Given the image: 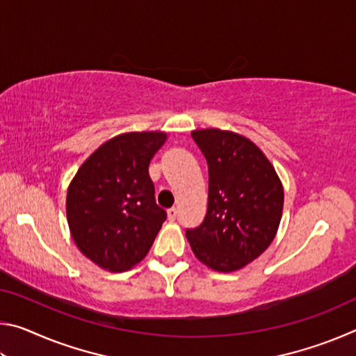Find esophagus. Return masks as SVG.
I'll return each mask as SVG.
<instances>
[{
  "mask_svg": "<svg viewBox=\"0 0 356 356\" xmlns=\"http://www.w3.org/2000/svg\"><path fill=\"white\" fill-rule=\"evenodd\" d=\"M177 218V209H170V210H168V220H170V221H174V220H176Z\"/></svg>",
  "mask_w": 356,
  "mask_h": 356,
  "instance_id": "esophagus-1",
  "label": "esophagus"
}]
</instances>
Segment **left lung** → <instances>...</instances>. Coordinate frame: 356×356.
I'll return each instance as SVG.
<instances>
[{
	"mask_svg": "<svg viewBox=\"0 0 356 356\" xmlns=\"http://www.w3.org/2000/svg\"><path fill=\"white\" fill-rule=\"evenodd\" d=\"M191 136L209 166L202 225L186 229L191 251L209 268L231 273L268 248L278 232L284 188L254 143L231 130L201 129Z\"/></svg>",
	"mask_w": 356,
	"mask_h": 356,
	"instance_id": "1",
	"label": "left lung"
}]
</instances>
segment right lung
I'll return each instance as SVG.
<instances>
[{
    "mask_svg": "<svg viewBox=\"0 0 356 356\" xmlns=\"http://www.w3.org/2000/svg\"><path fill=\"white\" fill-rule=\"evenodd\" d=\"M165 131H129L83 161L65 200L70 236L84 256L108 272L141 262L166 220L155 202L149 163Z\"/></svg>",
    "mask_w": 356,
    "mask_h": 356,
    "instance_id": "add662e5",
    "label": "right lung"
}]
</instances>
